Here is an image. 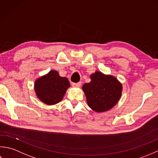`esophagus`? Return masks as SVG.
<instances>
[{
  "mask_svg": "<svg viewBox=\"0 0 158 158\" xmlns=\"http://www.w3.org/2000/svg\"><path fill=\"white\" fill-rule=\"evenodd\" d=\"M72 86H75V87H80L81 86V82H77V83H72Z\"/></svg>",
  "mask_w": 158,
  "mask_h": 158,
  "instance_id": "esophagus-1",
  "label": "esophagus"
}]
</instances>
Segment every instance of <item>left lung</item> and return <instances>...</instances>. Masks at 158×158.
Wrapping results in <instances>:
<instances>
[{"instance_id":"obj_1","label":"left lung","mask_w":158,"mask_h":158,"mask_svg":"<svg viewBox=\"0 0 158 158\" xmlns=\"http://www.w3.org/2000/svg\"><path fill=\"white\" fill-rule=\"evenodd\" d=\"M91 79L82 86L89 106L95 112L110 110L121 98V84L114 77L99 72L93 73Z\"/></svg>"}]
</instances>
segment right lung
I'll return each mask as SVG.
<instances>
[{"label":"right lung","instance_id":"right-lung-1","mask_svg":"<svg viewBox=\"0 0 158 158\" xmlns=\"http://www.w3.org/2000/svg\"><path fill=\"white\" fill-rule=\"evenodd\" d=\"M69 86L67 78L60 77L54 70L38 78L35 83V90L38 98L48 105L59 102Z\"/></svg>","mask_w":158,"mask_h":158}]
</instances>
